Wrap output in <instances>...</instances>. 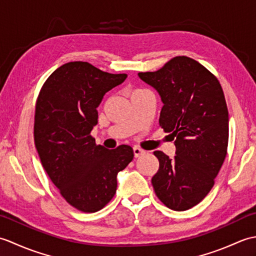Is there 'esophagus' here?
<instances>
[{
	"label": "esophagus",
	"instance_id": "esophagus-1",
	"mask_svg": "<svg viewBox=\"0 0 256 256\" xmlns=\"http://www.w3.org/2000/svg\"><path fill=\"white\" fill-rule=\"evenodd\" d=\"M133 152H134V156H135V157H140V156H142L143 154H145V150H142V148H138V146H134V148H133Z\"/></svg>",
	"mask_w": 256,
	"mask_h": 256
}]
</instances>
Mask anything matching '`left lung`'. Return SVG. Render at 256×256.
Listing matches in <instances>:
<instances>
[{"instance_id":"1","label":"left lung","mask_w":256,"mask_h":256,"mask_svg":"<svg viewBox=\"0 0 256 256\" xmlns=\"http://www.w3.org/2000/svg\"><path fill=\"white\" fill-rule=\"evenodd\" d=\"M138 76L158 91L164 103L160 125L176 138L172 158L154 152L160 168L152 184L167 208L188 210L209 194L226 157L229 112L224 90L214 74L186 56Z\"/></svg>"}]
</instances>
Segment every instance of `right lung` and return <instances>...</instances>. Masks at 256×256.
<instances>
[{
	"mask_svg": "<svg viewBox=\"0 0 256 256\" xmlns=\"http://www.w3.org/2000/svg\"><path fill=\"white\" fill-rule=\"evenodd\" d=\"M126 77L72 62L47 78L37 96L34 140L42 165L64 200L86 214L110 202L118 172L134 157L131 146L106 150L91 136L103 96Z\"/></svg>",
	"mask_w": 256,
	"mask_h": 256,
	"instance_id": "add662e5",
	"label": "right lung"
}]
</instances>
